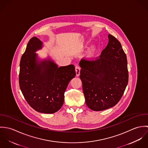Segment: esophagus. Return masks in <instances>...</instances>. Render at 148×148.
Listing matches in <instances>:
<instances>
[{
  "mask_svg": "<svg viewBox=\"0 0 148 148\" xmlns=\"http://www.w3.org/2000/svg\"><path fill=\"white\" fill-rule=\"evenodd\" d=\"M76 76H79L80 75V68L79 66H76L75 68Z\"/></svg>",
  "mask_w": 148,
  "mask_h": 148,
  "instance_id": "obj_1",
  "label": "esophagus"
}]
</instances>
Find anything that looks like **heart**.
<instances>
[{"label": "heart", "mask_w": 148, "mask_h": 148, "mask_svg": "<svg viewBox=\"0 0 148 148\" xmlns=\"http://www.w3.org/2000/svg\"><path fill=\"white\" fill-rule=\"evenodd\" d=\"M96 52V48L95 45L91 47L88 51L86 53V58L88 59H92L95 58Z\"/></svg>", "instance_id": "b5f03b06"}]
</instances>
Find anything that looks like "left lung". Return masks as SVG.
I'll return each instance as SVG.
<instances>
[{"mask_svg": "<svg viewBox=\"0 0 148 148\" xmlns=\"http://www.w3.org/2000/svg\"><path fill=\"white\" fill-rule=\"evenodd\" d=\"M108 37V43L99 59L82 60L79 63L85 103L95 111L116 106L128 83L127 56L116 38L110 34Z\"/></svg>", "mask_w": 148, "mask_h": 148, "instance_id": "obj_1", "label": "left lung"}]
</instances>
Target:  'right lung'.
Instances as JSON below:
<instances>
[{
    "label": "right lung",
    "mask_w": 148,
    "mask_h": 148,
    "mask_svg": "<svg viewBox=\"0 0 148 148\" xmlns=\"http://www.w3.org/2000/svg\"><path fill=\"white\" fill-rule=\"evenodd\" d=\"M43 42L36 37L31 38L21 56L19 86L28 104L36 111L53 113L63 106L64 92L69 82L75 77L73 65L58 67L49 55L40 58L36 52Z\"/></svg>",
    "instance_id": "add662e5"
}]
</instances>
